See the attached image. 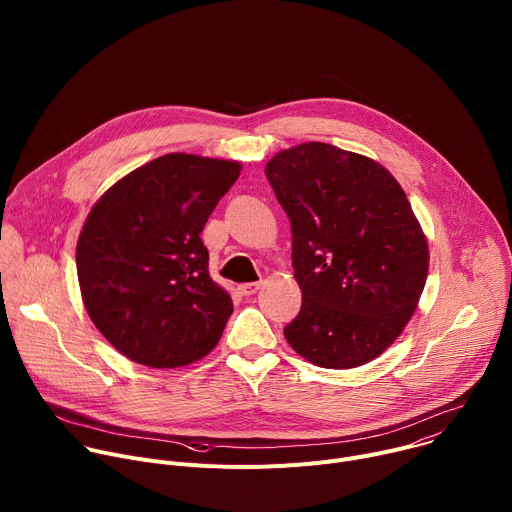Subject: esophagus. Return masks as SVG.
Listing matches in <instances>:
<instances>
[{"mask_svg": "<svg viewBox=\"0 0 512 512\" xmlns=\"http://www.w3.org/2000/svg\"><path fill=\"white\" fill-rule=\"evenodd\" d=\"M261 287V283L259 281H251V283H243V285H239V291H241V294L243 296H253L255 294V291Z\"/></svg>", "mask_w": 512, "mask_h": 512, "instance_id": "esophagus-1", "label": "esophagus"}]
</instances>
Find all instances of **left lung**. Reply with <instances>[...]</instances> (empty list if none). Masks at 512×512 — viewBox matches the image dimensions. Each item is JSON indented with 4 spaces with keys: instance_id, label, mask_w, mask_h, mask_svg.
<instances>
[{
    "instance_id": "left-lung-1",
    "label": "left lung",
    "mask_w": 512,
    "mask_h": 512,
    "mask_svg": "<svg viewBox=\"0 0 512 512\" xmlns=\"http://www.w3.org/2000/svg\"><path fill=\"white\" fill-rule=\"evenodd\" d=\"M265 176L291 225L302 310L283 334L322 369L377 358L413 316L427 279L425 235L399 182L371 158L310 141Z\"/></svg>"
}]
</instances>
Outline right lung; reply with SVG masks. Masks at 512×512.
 I'll return each instance as SVG.
<instances>
[{"mask_svg": "<svg viewBox=\"0 0 512 512\" xmlns=\"http://www.w3.org/2000/svg\"><path fill=\"white\" fill-rule=\"evenodd\" d=\"M239 162L166 154L113 184L77 245L85 308L129 360L176 369L221 340L231 296L208 275L200 233Z\"/></svg>", "mask_w": 512, "mask_h": 512, "instance_id": "1", "label": "right lung"}]
</instances>
